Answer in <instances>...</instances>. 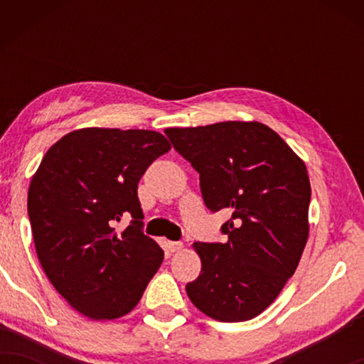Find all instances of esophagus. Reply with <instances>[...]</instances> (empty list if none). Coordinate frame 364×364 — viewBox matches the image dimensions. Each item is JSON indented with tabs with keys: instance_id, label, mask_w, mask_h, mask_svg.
Here are the masks:
<instances>
[{
	"instance_id": "1",
	"label": "esophagus",
	"mask_w": 364,
	"mask_h": 364,
	"mask_svg": "<svg viewBox=\"0 0 364 364\" xmlns=\"http://www.w3.org/2000/svg\"><path fill=\"white\" fill-rule=\"evenodd\" d=\"M182 247H183L182 242H167V250H171V252L182 250Z\"/></svg>"
}]
</instances>
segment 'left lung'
<instances>
[{
  "label": "left lung",
  "instance_id": "left-lung-1",
  "mask_svg": "<svg viewBox=\"0 0 364 364\" xmlns=\"http://www.w3.org/2000/svg\"><path fill=\"white\" fill-rule=\"evenodd\" d=\"M200 176L210 212L232 208L225 243H196L202 270L186 290L218 321H247L270 306L300 262L308 240L311 188L305 164L260 122L166 129Z\"/></svg>",
  "mask_w": 364,
  "mask_h": 364
}]
</instances>
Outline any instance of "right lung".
Segmentation results:
<instances>
[{
    "label": "right lung",
    "mask_w": 364,
    "mask_h": 364,
    "mask_svg": "<svg viewBox=\"0 0 364 364\" xmlns=\"http://www.w3.org/2000/svg\"><path fill=\"white\" fill-rule=\"evenodd\" d=\"M171 144L144 129L69 132L39 164L28 215L44 273L64 300L94 320L126 315L164 260L142 232L137 183ZM133 217L122 234L113 223Z\"/></svg>",
    "instance_id": "add662e5"
}]
</instances>
